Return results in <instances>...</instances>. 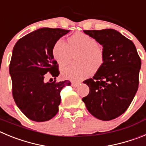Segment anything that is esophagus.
I'll return each mask as SVG.
<instances>
[{
	"label": "esophagus",
	"instance_id": "obj_1",
	"mask_svg": "<svg viewBox=\"0 0 146 146\" xmlns=\"http://www.w3.org/2000/svg\"><path fill=\"white\" fill-rule=\"evenodd\" d=\"M79 85H80V82H72V86H73V87H77Z\"/></svg>",
	"mask_w": 146,
	"mask_h": 146
}]
</instances>
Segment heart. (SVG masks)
I'll return each mask as SVG.
<instances>
[{"mask_svg": "<svg viewBox=\"0 0 146 146\" xmlns=\"http://www.w3.org/2000/svg\"><path fill=\"white\" fill-rule=\"evenodd\" d=\"M79 54L77 66H66L61 70L66 79L80 81L96 71L102 66L104 60L103 47L97 41L84 33H76L68 39V44L63 39L58 40L52 48V55L60 66L69 64L72 55Z\"/></svg>", "mask_w": 146, "mask_h": 146, "instance_id": "b5f03b06", "label": "heart"}]
</instances>
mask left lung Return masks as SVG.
Masks as SVG:
<instances>
[{
    "instance_id": "8db88e82",
    "label": "left lung",
    "mask_w": 146,
    "mask_h": 146,
    "mask_svg": "<svg viewBox=\"0 0 146 146\" xmlns=\"http://www.w3.org/2000/svg\"><path fill=\"white\" fill-rule=\"evenodd\" d=\"M83 32L102 46L104 60L93 78L83 82L90 91L82 102L95 118L110 121L123 114L133 100L141 60L133 42L115 30Z\"/></svg>"
}]
</instances>
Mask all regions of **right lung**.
Here are the masks:
<instances>
[{
	"instance_id": "obj_1",
	"label": "right lung",
	"mask_w": 146,
	"mask_h": 146,
	"mask_svg": "<svg viewBox=\"0 0 146 146\" xmlns=\"http://www.w3.org/2000/svg\"><path fill=\"white\" fill-rule=\"evenodd\" d=\"M69 31L39 28L18 40L13 48L9 65L13 97L19 109L32 121L42 122L53 118L58 112L60 91L71 85L69 80L44 81L47 73L54 79L59 75L52 48Z\"/></svg>"
}]
</instances>
